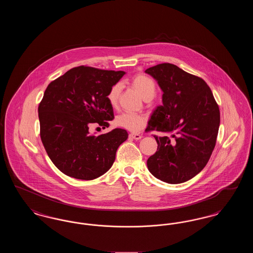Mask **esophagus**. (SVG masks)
Instances as JSON below:
<instances>
[{"label":"esophagus","mask_w":253,"mask_h":253,"mask_svg":"<svg viewBox=\"0 0 253 253\" xmlns=\"http://www.w3.org/2000/svg\"><path fill=\"white\" fill-rule=\"evenodd\" d=\"M129 136L132 138V139H134V140H139L140 138H142V135L139 134V133H130Z\"/></svg>","instance_id":"obj_1"}]
</instances>
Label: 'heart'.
I'll use <instances>...</instances> for the list:
<instances>
[{"label": "heart", "instance_id": "b5f03b06", "mask_svg": "<svg viewBox=\"0 0 253 253\" xmlns=\"http://www.w3.org/2000/svg\"><path fill=\"white\" fill-rule=\"evenodd\" d=\"M133 88L140 94L144 99L153 98L156 94V84L150 77L139 74L133 77L131 81ZM121 86L120 84L113 85L107 94V100L112 107H116L118 104L119 96L121 93ZM115 123L117 126L124 128L131 132H137L141 130L146 123L147 119L143 115L133 114V113H123L119 115Z\"/></svg>", "mask_w": 253, "mask_h": 253}]
</instances>
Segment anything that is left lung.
<instances>
[{
  "instance_id": "left-lung-1",
  "label": "left lung",
  "mask_w": 253,
  "mask_h": 253,
  "mask_svg": "<svg viewBox=\"0 0 253 253\" xmlns=\"http://www.w3.org/2000/svg\"><path fill=\"white\" fill-rule=\"evenodd\" d=\"M145 72L163 92V104L153 112L146 131L166 133L155 135L157 151L148 158V169L169 184L190 180L204 169L215 147L219 107L204 80L174 64H157Z\"/></svg>"
}]
</instances>
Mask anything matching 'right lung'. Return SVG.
I'll return each instance as SVG.
<instances>
[{"instance_id": "right-lung-1", "label": "right lung", "mask_w": 253, "mask_h": 253, "mask_svg": "<svg viewBox=\"0 0 253 253\" xmlns=\"http://www.w3.org/2000/svg\"><path fill=\"white\" fill-rule=\"evenodd\" d=\"M123 71L79 66L49 84L39 105L41 139L49 158L64 174L92 180L112 167L118 148L128 138L124 129L93 135L89 125L109 127L114 120L110 88Z\"/></svg>"}]
</instances>
